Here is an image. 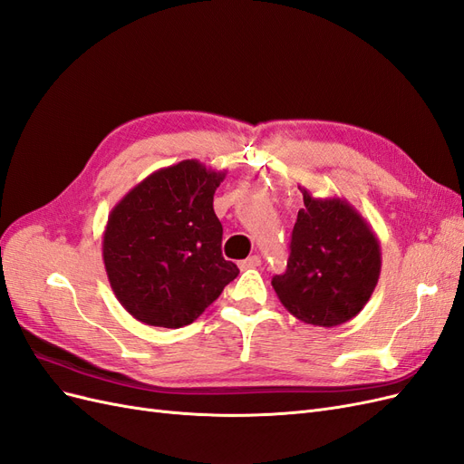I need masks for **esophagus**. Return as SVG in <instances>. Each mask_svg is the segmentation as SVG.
Segmentation results:
<instances>
[{
  "mask_svg": "<svg viewBox=\"0 0 464 464\" xmlns=\"http://www.w3.org/2000/svg\"><path fill=\"white\" fill-rule=\"evenodd\" d=\"M259 265H261V259L257 256H249L247 259L240 261V269H256Z\"/></svg>",
  "mask_w": 464,
  "mask_h": 464,
  "instance_id": "34e87169",
  "label": "esophagus"
}]
</instances>
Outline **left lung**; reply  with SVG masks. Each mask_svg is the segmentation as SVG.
Wrapping results in <instances>:
<instances>
[{"label": "left lung", "mask_w": 464, "mask_h": 464, "mask_svg": "<svg viewBox=\"0 0 464 464\" xmlns=\"http://www.w3.org/2000/svg\"><path fill=\"white\" fill-rule=\"evenodd\" d=\"M300 191L304 208L292 230L286 271L271 285L280 304L307 325H343L372 298L382 275V246L346 199Z\"/></svg>", "instance_id": "left-lung-1"}]
</instances>
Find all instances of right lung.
<instances>
[{"mask_svg":"<svg viewBox=\"0 0 464 464\" xmlns=\"http://www.w3.org/2000/svg\"><path fill=\"white\" fill-rule=\"evenodd\" d=\"M224 178L227 170L181 160L139 181L111 208L102 259L118 302L137 321L189 325L240 273L222 257L213 208Z\"/></svg>","mask_w":464,"mask_h":464,"instance_id":"add662e5","label":"right lung"}]
</instances>
